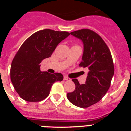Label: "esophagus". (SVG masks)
<instances>
[{
    "label": "esophagus",
    "mask_w": 131,
    "mask_h": 131,
    "mask_svg": "<svg viewBox=\"0 0 131 131\" xmlns=\"http://www.w3.org/2000/svg\"><path fill=\"white\" fill-rule=\"evenodd\" d=\"M63 79H64L65 81H71V79L69 78V77H67V76H64V77H63Z\"/></svg>",
    "instance_id": "esophagus-1"
}]
</instances>
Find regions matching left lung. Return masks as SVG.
<instances>
[{
  "label": "left lung",
  "mask_w": 131,
  "mask_h": 131,
  "mask_svg": "<svg viewBox=\"0 0 131 131\" xmlns=\"http://www.w3.org/2000/svg\"><path fill=\"white\" fill-rule=\"evenodd\" d=\"M70 33L83 41L84 52L79 66L88 68L89 72L85 84H81L77 79H73L75 89L67 94V97L75 106L86 108L100 101L107 92L114 74V65L110 50L98 33L89 29Z\"/></svg>",
  "instance_id": "left-lung-1"
}]
</instances>
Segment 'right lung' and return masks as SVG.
Here are the masks:
<instances>
[{
  "instance_id": "1",
  "label": "right lung",
  "mask_w": 131,
  "mask_h": 131,
  "mask_svg": "<svg viewBox=\"0 0 131 131\" xmlns=\"http://www.w3.org/2000/svg\"><path fill=\"white\" fill-rule=\"evenodd\" d=\"M69 35L67 31L40 30L25 40L14 58L10 79L21 98L27 102H40L50 94L53 83L62 81L60 73L40 71V63L51 56L57 45Z\"/></svg>"
}]
</instances>
